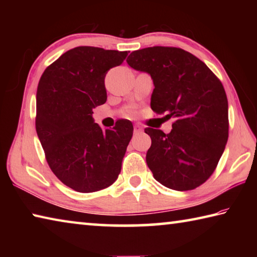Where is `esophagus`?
Masks as SVG:
<instances>
[{
	"label": "esophagus",
	"instance_id": "1",
	"mask_svg": "<svg viewBox=\"0 0 257 257\" xmlns=\"http://www.w3.org/2000/svg\"><path fill=\"white\" fill-rule=\"evenodd\" d=\"M142 132H143V128L141 127V125H139V124L135 125V127H134V133L135 134H139V133H142Z\"/></svg>",
	"mask_w": 257,
	"mask_h": 257
}]
</instances>
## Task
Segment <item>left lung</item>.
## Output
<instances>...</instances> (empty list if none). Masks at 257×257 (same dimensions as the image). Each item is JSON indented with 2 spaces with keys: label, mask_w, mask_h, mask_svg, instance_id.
Returning <instances> with one entry per match:
<instances>
[{
  "label": "left lung",
  "mask_w": 257,
  "mask_h": 257,
  "mask_svg": "<svg viewBox=\"0 0 257 257\" xmlns=\"http://www.w3.org/2000/svg\"><path fill=\"white\" fill-rule=\"evenodd\" d=\"M127 63L151 76V107L175 119L172 130L146 128L152 139L146 163L155 180L173 190H190L215 170L228 142V99L205 63L177 47L134 51Z\"/></svg>",
  "instance_id": "8db88e82"
}]
</instances>
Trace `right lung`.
Returning <instances> with one entry per match:
<instances>
[{"label":"right lung","instance_id":"obj_1","mask_svg":"<svg viewBox=\"0 0 257 257\" xmlns=\"http://www.w3.org/2000/svg\"><path fill=\"white\" fill-rule=\"evenodd\" d=\"M128 52L79 46L45 69L36 94V132L51 170L73 190L93 193L118 179L134 127L102 130L93 108L106 102L104 79Z\"/></svg>","mask_w":257,"mask_h":257}]
</instances>
